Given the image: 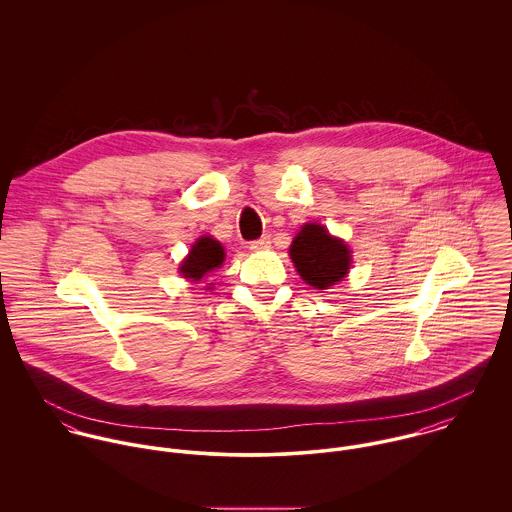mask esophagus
Masks as SVG:
<instances>
[{"instance_id": "1", "label": "esophagus", "mask_w": 512, "mask_h": 512, "mask_svg": "<svg viewBox=\"0 0 512 512\" xmlns=\"http://www.w3.org/2000/svg\"><path fill=\"white\" fill-rule=\"evenodd\" d=\"M266 248H270V236L268 234H264L262 238H258L250 244V250H266Z\"/></svg>"}]
</instances>
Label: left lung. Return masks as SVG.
I'll return each instance as SVG.
<instances>
[{"label": "left lung", "instance_id": "left-lung-1", "mask_svg": "<svg viewBox=\"0 0 512 512\" xmlns=\"http://www.w3.org/2000/svg\"><path fill=\"white\" fill-rule=\"evenodd\" d=\"M293 266L301 280L315 290H329L341 282L351 268V250L317 222L301 226L290 246Z\"/></svg>", "mask_w": 512, "mask_h": 512}]
</instances>
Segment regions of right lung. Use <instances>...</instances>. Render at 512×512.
I'll return each instance as SVG.
<instances>
[{"label":"right lung","mask_w":512,"mask_h":512,"mask_svg":"<svg viewBox=\"0 0 512 512\" xmlns=\"http://www.w3.org/2000/svg\"><path fill=\"white\" fill-rule=\"evenodd\" d=\"M224 262V248L220 246L219 240L211 236H201L193 246L189 256L181 262L179 272L185 280L201 282L209 272L219 268Z\"/></svg>","instance_id":"1"}]
</instances>
